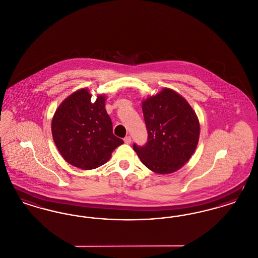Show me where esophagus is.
Returning a JSON list of instances; mask_svg holds the SVG:
<instances>
[{
  "instance_id": "34e87169",
  "label": "esophagus",
  "mask_w": 258,
  "mask_h": 258,
  "mask_svg": "<svg viewBox=\"0 0 258 258\" xmlns=\"http://www.w3.org/2000/svg\"><path fill=\"white\" fill-rule=\"evenodd\" d=\"M123 141H124V143H126V144H131V143H132V137H131V136H126V137H124Z\"/></svg>"
}]
</instances>
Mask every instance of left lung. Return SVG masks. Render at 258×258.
<instances>
[{
  "mask_svg": "<svg viewBox=\"0 0 258 258\" xmlns=\"http://www.w3.org/2000/svg\"><path fill=\"white\" fill-rule=\"evenodd\" d=\"M148 132L143 147L134 144L142 163L151 171L170 174L179 170L194 155L200 135L196 111L180 94L163 88L142 100Z\"/></svg>",
  "mask_w": 258,
  "mask_h": 258,
  "instance_id": "obj_1",
  "label": "left lung"
}]
</instances>
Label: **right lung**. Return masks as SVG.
I'll return each mask as SVG.
<instances>
[{
  "label": "right lung",
  "mask_w": 258,
  "mask_h": 258,
  "mask_svg": "<svg viewBox=\"0 0 258 258\" xmlns=\"http://www.w3.org/2000/svg\"><path fill=\"white\" fill-rule=\"evenodd\" d=\"M106 98L98 95L92 102L87 88L75 91L61 101L51 123L54 143L67 162L83 170L107 162L112 152L123 143L113 135Z\"/></svg>",
  "instance_id": "1"
}]
</instances>
